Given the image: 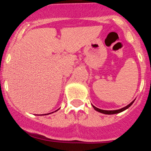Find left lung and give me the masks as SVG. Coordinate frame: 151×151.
I'll return each instance as SVG.
<instances>
[{
  "label": "left lung",
  "mask_w": 151,
  "mask_h": 151,
  "mask_svg": "<svg viewBox=\"0 0 151 151\" xmlns=\"http://www.w3.org/2000/svg\"><path fill=\"white\" fill-rule=\"evenodd\" d=\"M135 99H134L132 102H131V103L129 104L128 105H127V106L124 107V108H121V109H119V110H102V109H99V108H97V107H95L94 105H93L92 104H91V105H92L93 108H94V110H96V111L97 112H99V113H103V114H106V115H113V114H117V113H122V112L124 111V110H126L127 109H128L129 108L130 106H131L134 103V102Z\"/></svg>",
  "instance_id": "left-lung-1"
}]
</instances>
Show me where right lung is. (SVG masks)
Masks as SVG:
<instances>
[{
	"label": "right lung",
	"instance_id": "add662e5",
	"mask_svg": "<svg viewBox=\"0 0 151 151\" xmlns=\"http://www.w3.org/2000/svg\"><path fill=\"white\" fill-rule=\"evenodd\" d=\"M59 109H60V108H59ZM59 109H58V110H59ZM55 110V111H54V112H56V111H57V110ZM52 113H54V112H52ZM50 113H47V115H48V114H50ZM44 115H46V114H44Z\"/></svg>",
	"mask_w": 151,
	"mask_h": 151
}]
</instances>
